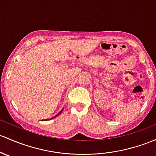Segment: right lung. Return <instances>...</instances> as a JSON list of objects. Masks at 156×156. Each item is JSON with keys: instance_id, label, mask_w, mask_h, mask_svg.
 Wrapping results in <instances>:
<instances>
[{"instance_id": "right-lung-1", "label": "right lung", "mask_w": 156, "mask_h": 156, "mask_svg": "<svg viewBox=\"0 0 156 156\" xmlns=\"http://www.w3.org/2000/svg\"><path fill=\"white\" fill-rule=\"evenodd\" d=\"M61 112H62V111H60V113H59V114H57V115H56V116H55V117H54L53 118H55V117H57V116H58V115H59V114H60V113H61Z\"/></svg>"}]
</instances>
